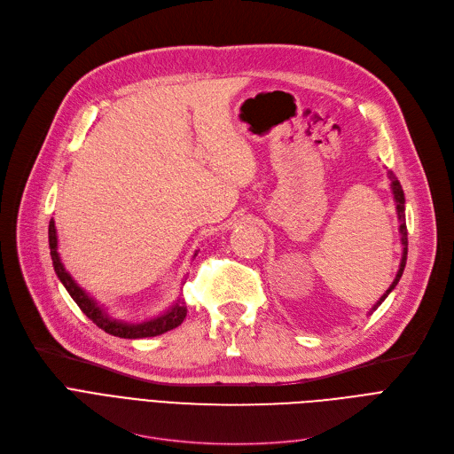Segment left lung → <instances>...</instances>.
Returning <instances> with one entry per match:
<instances>
[{
	"label": "left lung",
	"instance_id": "8db88e82",
	"mask_svg": "<svg viewBox=\"0 0 454 454\" xmlns=\"http://www.w3.org/2000/svg\"><path fill=\"white\" fill-rule=\"evenodd\" d=\"M388 178H390V187H392V193H394V200H395V209H397V219H399V233H401V245H403V255H401V263H399V270H397V274H395V279L392 281V285L388 287V291L379 298V301L372 307V311L370 313H373L375 309L385 301V298L395 289V285L399 283V279H401V276H403V270H404V265H407V252H409V239H407V223H404V193H403V189H401V184H399V180L395 178V175L392 173V171H388Z\"/></svg>",
	"mask_w": 454,
	"mask_h": 454
}]
</instances>
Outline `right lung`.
<instances>
[{
	"instance_id": "add662e5",
	"label": "right lung",
	"mask_w": 454,
	"mask_h": 454,
	"mask_svg": "<svg viewBox=\"0 0 454 454\" xmlns=\"http://www.w3.org/2000/svg\"><path fill=\"white\" fill-rule=\"evenodd\" d=\"M57 228H55V221L51 219L50 223V248H51V259H53V267L55 272L59 276V279L62 281V285L66 287V291L69 293V296L75 300V303L81 307V311L95 324L98 327H101L103 331L110 333L114 337L119 339H145V337H158L165 331H171L175 327H178L185 315L187 309L185 303L182 300H178L169 311H165L163 315L149 320V322H141V324H129L123 320H115L110 318L103 309L98 305V301H93L81 287L75 283V279L69 276V272L64 269L60 255L57 252ZM197 255V254H195Z\"/></svg>"
}]
</instances>
